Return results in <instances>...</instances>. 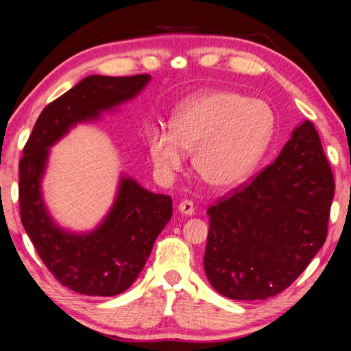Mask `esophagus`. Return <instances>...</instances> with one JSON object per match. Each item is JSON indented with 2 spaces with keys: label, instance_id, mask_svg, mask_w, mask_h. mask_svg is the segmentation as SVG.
Wrapping results in <instances>:
<instances>
[{
  "label": "esophagus",
  "instance_id": "obj_1",
  "mask_svg": "<svg viewBox=\"0 0 351 351\" xmlns=\"http://www.w3.org/2000/svg\"><path fill=\"white\" fill-rule=\"evenodd\" d=\"M178 210H180L182 215L189 217V215H193V213H195V206H193L192 201L184 199V201H181L180 206H178Z\"/></svg>",
  "mask_w": 351,
  "mask_h": 351
}]
</instances>
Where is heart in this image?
Instances as JSON below:
<instances>
[{
  "label": "heart",
  "mask_w": 351,
  "mask_h": 351,
  "mask_svg": "<svg viewBox=\"0 0 351 351\" xmlns=\"http://www.w3.org/2000/svg\"><path fill=\"white\" fill-rule=\"evenodd\" d=\"M274 130V112L263 100L232 91H209L181 105L171 128L148 130L147 142L161 176L181 170L184 148L197 147V173L210 187L226 190L252 175L268 152Z\"/></svg>",
  "instance_id": "heart-1"
}]
</instances>
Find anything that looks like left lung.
<instances>
[{"label":"left lung","mask_w":351,"mask_h":351,"mask_svg":"<svg viewBox=\"0 0 351 351\" xmlns=\"http://www.w3.org/2000/svg\"><path fill=\"white\" fill-rule=\"evenodd\" d=\"M335 178L310 121L251 181L209 206L204 271L219 294L265 300L306 269L328 234Z\"/></svg>","instance_id":"8db88e82"}]
</instances>
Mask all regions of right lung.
<instances>
[{"label": "right lung", "mask_w": 351, "mask_h": 351, "mask_svg": "<svg viewBox=\"0 0 351 351\" xmlns=\"http://www.w3.org/2000/svg\"><path fill=\"white\" fill-rule=\"evenodd\" d=\"M148 80V74L86 77L41 111L23 148L19 164L23 228L47 271L75 293L105 297L132 287L173 207L169 195L152 193L123 178L114 206L94 232H63L47 215L40 193L47 147L77 122L134 97Z\"/></svg>", "instance_id": "1"}]
</instances>
